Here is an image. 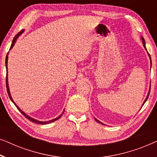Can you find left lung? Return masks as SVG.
<instances>
[{
	"label": "left lung",
	"mask_w": 157,
	"mask_h": 157,
	"mask_svg": "<svg viewBox=\"0 0 157 157\" xmlns=\"http://www.w3.org/2000/svg\"><path fill=\"white\" fill-rule=\"evenodd\" d=\"M142 43H143V45H144V48L146 50H147V48H146V46H145V41H144V39L143 38V37H142ZM148 53V55H149V58H150V62H151V56H150V55L149 54V52H147ZM149 92H150V89H149V93H148V94H147V98H146V99H145V100H144V103H143V105H142V106L144 105V103L146 102V101L147 100V99H148V98H149ZM95 119V118H94ZM95 120L97 121V122H98V123H100V124H104L102 123V122H100V121L99 120H97V119H95Z\"/></svg>",
	"instance_id": "8db88e82"
}]
</instances>
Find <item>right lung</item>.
Masks as SVG:
<instances>
[{"mask_svg":"<svg viewBox=\"0 0 157 157\" xmlns=\"http://www.w3.org/2000/svg\"><path fill=\"white\" fill-rule=\"evenodd\" d=\"M23 31H24L23 30H21V31H20V32L18 33H17V34L16 35H15V36L14 37V38H13V42H12L11 46H10V49H12L13 46H14V44L15 43V41H16V40L17 39V37H19V35H21L22 33H23ZM8 52L7 53V56H6V72H7V73H6V88H7V92H8V96H9V98H10V100H11V101H13V102L14 103V105H15V106H16V107L17 108V109H18L19 111L21 112V114H23V115H24V117H25L27 118L28 120H29L30 121H32V122H35V123H37V124H49V123L53 122H55V121H56L57 120H58V119L60 118L61 117H62V115H63V113H64V111H65V110H64L63 112L60 114V115H59V116L57 117H56V119H53V120H50V121H47V122H42V121H38V120H35V119H33V118L30 117V116H28L27 114H25V112L22 111V110H21V109H20V108H19L18 107H17V105H16V104L15 103V101H13V98H11V95H10V93L9 87H8Z\"/></svg>","mask_w":157,"mask_h":157,"instance_id":"obj_1","label":"right lung"}]
</instances>
